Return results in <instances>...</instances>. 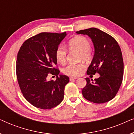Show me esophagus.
Listing matches in <instances>:
<instances>
[{
    "instance_id": "1",
    "label": "esophagus",
    "mask_w": 134,
    "mask_h": 134,
    "mask_svg": "<svg viewBox=\"0 0 134 134\" xmlns=\"http://www.w3.org/2000/svg\"><path fill=\"white\" fill-rule=\"evenodd\" d=\"M76 79H77V77H69V80H70V81H72V80Z\"/></svg>"
}]
</instances>
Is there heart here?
<instances>
[{
	"instance_id": "1",
	"label": "heart",
	"mask_w": 134,
	"mask_h": 134,
	"mask_svg": "<svg viewBox=\"0 0 134 134\" xmlns=\"http://www.w3.org/2000/svg\"><path fill=\"white\" fill-rule=\"evenodd\" d=\"M67 47L69 51L80 52L79 60H89L91 57V44L87 38L83 36H76L68 41ZM67 50L63 46H59L56 49L55 57L60 63L66 62ZM85 65L83 63L68 64L62 69L64 74L72 77H77L81 74Z\"/></svg>"
}]
</instances>
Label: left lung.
Here are the masks:
<instances>
[{"instance_id":"1","label":"left lung","mask_w":134,"mask_h":134,"mask_svg":"<svg viewBox=\"0 0 134 134\" xmlns=\"http://www.w3.org/2000/svg\"><path fill=\"white\" fill-rule=\"evenodd\" d=\"M76 33L87 35L94 45V57L87 74H100L94 81L91 79V82L89 78H85L87 85L82 89V94L86 99L94 103L109 101L116 96L122 81L124 63L120 46L114 38L94 27Z\"/></svg>"}]
</instances>
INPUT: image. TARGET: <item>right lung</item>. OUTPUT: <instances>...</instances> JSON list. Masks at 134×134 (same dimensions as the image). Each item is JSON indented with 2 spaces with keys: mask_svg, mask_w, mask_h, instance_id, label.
I'll list each match as a JSON object with an SVG mask.
<instances>
[{
  "mask_svg": "<svg viewBox=\"0 0 134 134\" xmlns=\"http://www.w3.org/2000/svg\"><path fill=\"white\" fill-rule=\"evenodd\" d=\"M66 33L43 32L29 38L23 44L16 60V76L20 89L27 101L41 109H51L61 103L67 76L60 74L54 68L57 60L55 51ZM51 74L55 81H47Z\"/></svg>",
  "mask_w": 134,
  "mask_h": 134,
  "instance_id": "right-lung-1",
  "label": "right lung"
}]
</instances>
